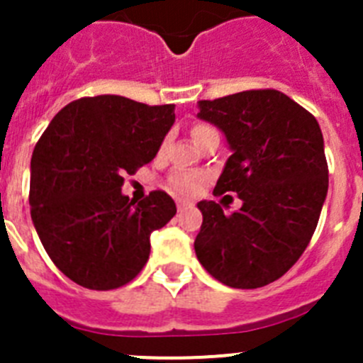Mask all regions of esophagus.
<instances>
[{"mask_svg": "<svg viewBox=\"0 0 363 363\" xmlns=\"http://www.w3.org/2000/svg\"><path fill=\"white\" fill-rule=\"evenodd\" d=\"M189 207H192L191 201H185V200H179L178 201V211H179V213H182V211H185V209H189Z\"/></svg>", "mask_w": 363, "mask_h": 363, "instance_id": "obj_1", "label": "esophagus"}]
</instances>
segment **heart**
Returning a JSON list of instances; mask_svg holds the SVG:
<instances>
[{"instance_id":"heart-1","label":"heart","mask_w":363,"mask_h":363,"mask_svg":"<svg viewBox=\"0 0 363 363\" xmlns=\"http://www.w3.org/2000/svg\"><path fill=\"white\" fill-rule=\"evenodd\" d=\"M211 130H214L211 125L198 121V123L192 125V129H191L192 140L196 142V140H200L201 136H205V134L211 133ZM163 147H165V142L162 143V149ZM200 185H201V176L198 174V172L176 171L169 176V187H171L174 192H178V194H194V192L200 189Z\"/></svg>"}]
</instances>
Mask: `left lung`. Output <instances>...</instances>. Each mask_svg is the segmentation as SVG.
I'll return each instance as SVG.
<instances>
[{"label":"left lung","instance_id":"8db88e82","mask_svg":"<svg viewBox=\"0 0 363 363\" xmlns=\"http://www.w3.org/2000/svg\"><path fill=\"white\" fill-rule=\"evenodd\" d=\"M198 118L216 125L233 150L214 194L233 191L243 205L225 214L200 201L194 251L221 284L264 287L296 264L318 225L329 187L320 125L274 89L201 99Z\"/></svg>","mask_w":363,"mask_h":363}]
</instances>
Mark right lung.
<instances>
[{
  "label": "right lung",
  "mask_w": 363,
  "mask_h": 363,
  "mask_svg": "<svg viewBox=\"0 0 363 363\" xmlns=\"http://www.w3.org/2000/svg\"><path fill=\"white\" fill-rule=\"evenodd\" d=\"M174 120V105L79 98L57 112L34 147L32 221L54 265L85 289L134 280L149 259L150 233L176 214L163 191L140 203L121 194L123 174L156 156Z\"/></svg>",
  "instance_id": "right-lung-1"
}]
</instances>
